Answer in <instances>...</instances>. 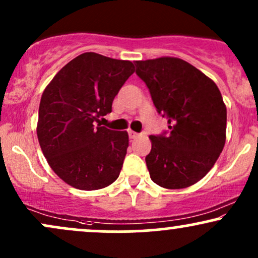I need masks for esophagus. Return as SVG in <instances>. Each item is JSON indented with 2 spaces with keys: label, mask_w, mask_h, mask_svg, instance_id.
I'll return each mask as SVG.
<instances>
[{
  "label": "esophagus",
  "mask_w": 258,
  "mask_h": 258,
  "mask_svg": "<svg viewBox=\"0 0 258 258\" xmlns=\"http://www.w3.org/2000/svg\"><path fill=\"white\" fill-rule=\"evenodd\" d=\"M128 136H130V138H131V139H136V138H137L138 137V133L137 132H135V131H132V130H130V131H128Z\"/></svg>",
  "instance_id": "obj_1"
}]
</instances>
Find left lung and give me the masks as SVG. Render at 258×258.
I'll return each instance as SVG.
<instances>
[{
  "label": "left lung",
  "instance_id": "obj_1",
  "mask_svg": "<svg viewBox=\"0 0 258 258\" xmlns=\"http://www.w3.org/2000/svg\"><path fill=\"white\" fill-rule=\"evenodd\" d=\"M170 135L149 136L146 156L154 183L166 189L195 184L214 167L226 143L227 108L217 85L183 59L136 61Z\"/></svg>",
  "mask_w": 258,
  "mask_h": 258
}]
</instances>
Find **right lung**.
I'll return each mask as SVG.
<instances>
[{
  "label": "right lung",
  "instance_id": "right-lung-1",
  "mask_svg": "<svg viewBox=\"0 0 258 258\" xmlns=\"http://www.w3.org/2000/svg\"><path fill=\"white\" fill-rule=\"evenodd\" d=\"M135 73L130 60L86 52L70 60L44 88L37 138L60 179L81 190H97L119 177L128 133L94 126L111 112L115 96Z\"/></svg>",
  "mask_w": 258,
  "mask_h": 258
}]
</instances>
